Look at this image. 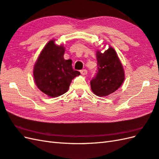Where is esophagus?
Returning a JSON list of instances; mask_svg holds the SVG:
<instances>
[{"label": "esophagus", "instance_id": "34e87169", "mask_svg": "<svg viewBox=\"0 0 159 159\" xmlns=\"http://www.w3.org/2000/svg\"><path fill=\"white\" fill-rule=\"evenodd\" d=\"M80 73H81V75H86L87 74V70L85 69L82 70H80Z\"/></svg>", "mask_w": 159, "mask_h": 159}]
</instances>
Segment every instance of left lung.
<instances>
[{
	"label": "left lung",
	"mask_w": 159,
	"mask_h": 159,
	"mask_svg": "<svg viewBox=\"0 0 159 159\" xmlns=\"http://www.w3.org/2000/svg\"><path fill=\"white\" fill-rule=\"evenodd\" d=\"M96 58L98 72L91 80V89L97 96L106 97L115 92L123 83L124 68L116 51L110 45L104 53L97 50Z\"/></svg>",
	"instance_id": "obj_1"
}]
</instances>
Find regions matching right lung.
<instances>
[{"mask_svg": "<svg viewBox=\"0 0 159 159\" xmlns=\"http://www.w3.org/2000/svg\"><path fill=\"white\" fill-rule=\"evenodd\" d=\"M51 39L43 47L33 68L36 87L50 98H57L68 91L72 80L80 73L72 68V60L64 58L65 47Z\"/></svg>", "mask_w": 159, "mask_h": 159, "instance_id": "1", "label": "right lung"}]
</instances>
